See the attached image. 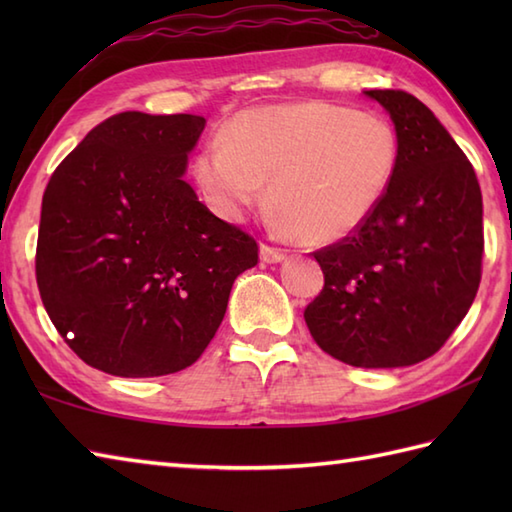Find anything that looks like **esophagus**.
<instances>
[{"label":"esophagus","instance_id":"obj_1","mask_svg":"<svg viewBox=\"0 0 512 512\" xmlns=\"http://www.w3.org/2000/svg\"><path fill=\"white\" fill-rule=\"evenodd\" d=\"M259 257H262L266 264H279V262H284V259H286V250L262 244V246H259Z\"/></svg>","mask_w":512,"mask_h":512}]
</instances>
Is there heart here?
Returning <instances> with one entry per match:
<instances>
[{
    "label": "heart",
    "mask_w": 512,
    "mask_h": 512,
    "mask_svg": "<svg viewBox=\"0 0 512 512\" xmlns=\"http://www.w3.org/2000/svg\"><path fill=\"white\" fill-rule=\"evenodd\" d=\"M400 138L387 118L303 101L237 114L193 160L217 213L239 220L270 182L277 224L310 244H332L369 222L396 178Z\"/></svg>",
    "instance_id": "heart-1"
}]
</instances>
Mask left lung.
Returning <instances> with one entry per match:
<instances>
[{"instance_id":"8db88e82","label":"left lung","mask_w":512,"mask_h":512,"mask_svg":"<svg viewBox=\"0 0 512 512\" xmlns=\"http://www.w3.org/2000/svg\"><path fill=\"white\" fill-rule=\"evenodd\" d=\"M400 138L396 178L350 237L314 253L325 284L303 312L323 352L354 367H407L436 354L482 279V191L469 158L427 105L367 90Z\"/></svg>"}]
</instances>
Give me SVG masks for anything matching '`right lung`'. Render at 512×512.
I'll return each instance as SVG.
<instances>
[{
	"label": "right lung",
	"instance_id": "add662e5",
	"mask_svg": "<svg viewBox=\"0 0 512 512\" xmlns=\"http://www.w3.org/2000/svg\"><path fill=\"white\" fill-rule=\"evenodd\" d=\"M206 121L123 112L96 125L43 193L37 286L70 350L105 374L193 365L257 242L184 182Z\"/></svg>",
	"mask_w": 512,
	"mask_h": 512
}]
</instances>
